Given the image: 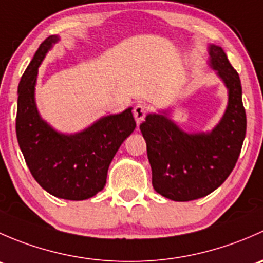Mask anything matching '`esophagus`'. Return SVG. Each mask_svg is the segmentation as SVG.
Returning a JSON list of instances; mask_svg holds the SVG:
<instances>
[{
	"mask_svg": "<svg viewBox=\"0 0 263 263\" xmlns=\"http://www.w3.org/2000/svg\"><path fill=\"white\" fill-rule=\"evenodd\" d=\"M146 113H147V107L145 104H137L136 107L134 108V117H135V119H136L137 126H139V124L144 121Z\"/></svg>",
	"mask_w": 263,
	"mask_h": 263,
	"instance_id": "34e87169",
	"label": "esophagus"
}]
</instances>
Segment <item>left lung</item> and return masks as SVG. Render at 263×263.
<instances>
[{"mask_svg": "<svg viewBox=\"0 0 263 263\" xmlns=\"http://www.w3.org/2000/svg\"><path fill=\"white\" fill-rule=\"evenodd\" d=\"M209 66L224 82L228 105L209 132L188 134L171 119L169 110L147 115L140 124L153 171V187L173 201L210 195L234 169L246 137L247 117L242 85L221 47L209 46Z\"/></svg>", "mask_w": 263, "mask_h": 263, "instance_id": "1", "label": "left lung"}]
</instances>
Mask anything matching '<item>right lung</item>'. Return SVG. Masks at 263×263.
I'll use <instances>...</instances> for the list:
<instances>
[{
	"instance_id": "1",
	"label": "right lung",
	"mask_w": 263,
	"mask_h": 263,
	"mask_svg": "<svg viewBox=\"0 0 263 263\" xmlns=\"http://www.w3.org/2000/svg\"><path fill=\"white\" fill-rule=\"evenodd\" d=\"M60 41L50 35L39 46L17 89L16 136L31 176L54 197L81 201L104 188L110 161L136 127L132 108L102 117L76 134H62L47 123L35 104L38 68Z\"/></svg>"
}]
</instances>
